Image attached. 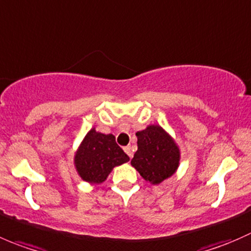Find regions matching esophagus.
Listing matches in <instances>:
<instances>
[{"label":"esophagus","instance_id":"obj_1","mask_svg":"<svg viewBox=\"0 0 251 251\" xmlns=\"http://www.w3.org/2000/svg\"><path fill=\"white\" fill-rule=\"evenodd\" d=\"M125 151L126 152V155L129 156V157H133V150H131V148L130 146H126L125 148Z\"/></svg>","mask_w":251,"mask_h":251}]
</instances>
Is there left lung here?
Returning <instances> with one entry per match:
<instances>
[{
    "label": "left lung",
    "mask_w": 251,
    "mask_h": 251,
    "mask_svg": "<svg viewBox=\"0 0 251 251\" xmlns=\"http://www.w3.org/2000/svg\"><path fill=\"white\" fill-rule=\"evenodd\" d=\"M138 151L131 166L141 177L158 184L176 172L179 163V150L175 141L158 126H150L136 133Z\"/></svg>",
    "instance_id": "obj_1"
}]
</instances>
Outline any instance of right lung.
<instances>
[{
  "label": "right lung",
  "mask_w": 251,
  "mask_h": 251,
  "mask_svg": "<svg viewBox=\"0 0 251 251\" xmlns=\"http://www.w3.org/2000/svg\"><path fill=\"white\" fill-rule=\"evenodd\" d=\"M128 161L129 156L117 145L112 134L106 135L91 129L76 152L75 167L86 182L102 183L115 166Z\"/></svg>",
  "instance_id": "1"
}]
</instances>
